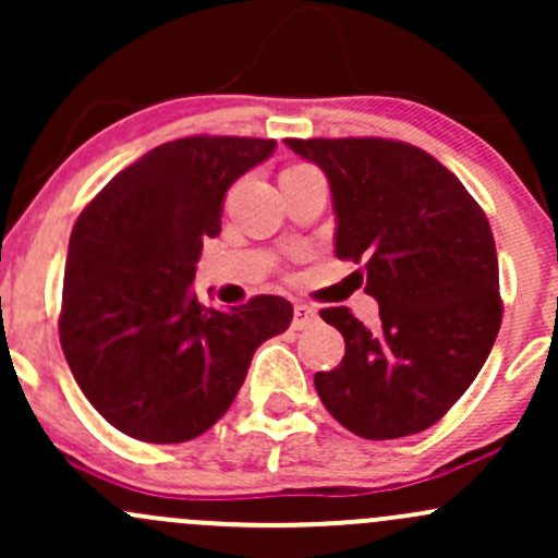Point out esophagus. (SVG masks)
Segmentation results:
<instances>
[{"instance_id": "34e87169", "label": "esophagus", "mask_w": 558, "mask_h": 558, "mask_svg": "<svg viewBox=\"0 0 558 558\" xmlns=\"http://www.w3.org/2000/svg\"><path fill=\"white\" fill-rule=\"evenodd\" d=\"M311 322H316V308H311V305L305 303H295V311H292V327L303 329L308 327Z\"/></svg>"}]
</instances>
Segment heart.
Here are the masks:
<instances>
[{"mask_svg":"<svg viewBox=\"0 0 558 558\" xmlns=\"http://www.w3.org/2000/svg\"><path fill=\"white\" fill-rule=\"evenodd\" d=\"M292 170H295V167H292Z\"/></svg>","mask_w":558,"mask_h":558,"instance_id":"heart-1","label":"heart"}]
</instances>
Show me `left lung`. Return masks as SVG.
Returning a JSON list of instances; mask_svg holds the SVG:
<instances>
[{
	"label": "left lung",
	"instance_id": "8db88e82",
	"mask_svg": "<svg viewBox=\"0 0 558 558\" xmlns=\"http://www.w3.org/2000/svg\"><path fill=\"white\" fill-rule=\"evenodd\" d=\"M327 175L335 255L364 263L380 305L367 329L345 305L325 308L345 356L314 386L329 415L362 439L421 434L447 415L487 362L502 319L487 215L423 148L383 137H287Z\"/></svg>",
	"mask_w": 558,
	"mask_h": 558
}]
</instances>
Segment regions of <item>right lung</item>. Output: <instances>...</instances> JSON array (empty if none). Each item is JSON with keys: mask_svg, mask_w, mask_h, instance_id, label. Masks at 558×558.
<instances>
[{"mask_svg": "<svg viewBox=\"0 0 558 558\" xmlns=\"http://www.w3.org/2000/svg\"><path fill=\"white\" fill-rule=\"evenodd\" d=\"M277 141L194 135L161 143L82 209L63 277L61 345L89 404L151 445L196 439L226 415L263 340L292 305L257 295L207 308L194 292L223 196Z\"/></svg>", "mask_w": 558, "mask_h": 558, "instance_id": "right-lung-1", "label": "right lung"}]
</instances>
